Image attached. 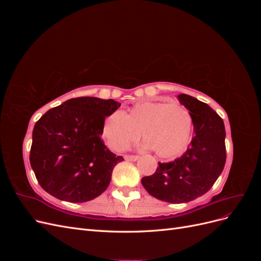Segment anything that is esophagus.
<instances>
[{"mask_svg":"<svg viewBox=\"0 0 261 261\" xmlns=\"http://www.w3.org/2000/svg\"><path fill=\"white\" fill-rule=\"evenodd\" d=\"M125 160L126 161H136L138 160V155H125Z\"/></svg>","mask_w":261,"mask_h":261,"instance_id":"1","label":"esophagus"}]
</instances>
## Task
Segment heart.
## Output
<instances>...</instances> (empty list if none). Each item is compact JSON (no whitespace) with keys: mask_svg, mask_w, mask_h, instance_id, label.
<instances>
[{"mask_svg":"<svg viewBox=\"0 0 261 261\" xmlns=\"http://www.w3.org/2000/svg\"><path fill=\"white\" fill-rule=\"evenodd\" d=\"M192 127V115L184 106L146 101L124 114L112 113L103 124L102 135L110 148L122 152L138 139L140 133L144 148H152L161 158H171L185 149Z\"/></svg>","mask_w":261,"mask_h":261,"instance_id":"b5f03b06","label":"heart"}]
</instances>
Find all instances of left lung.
Here are the masks:
<instances>
[{
  "instance_id": "8db88e82",
  "label": "left lung",
  "mask_w": 261,
  "mask_h": 261,
  "mask_svg": "<svg viewBox=\"0 0 261 261\" xmlns=\"http://www.w3.org/2000/svg\"><path fill=\"white\" fill-rule=\"evenodd\" d=\"M177 98L193 118L191 145L183 155L168 163L159 162L154 174L141 178L150 195L171 203L188 202L206 194L222 173L226 159L222 118L192 96L181 93Z\"/></svg>"
}]
</instances>
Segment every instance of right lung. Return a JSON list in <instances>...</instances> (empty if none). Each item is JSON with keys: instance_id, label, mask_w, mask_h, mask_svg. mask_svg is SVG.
Segmentation results:
<instances>
[{"instance_id": "1", "label": "right lung", "mask_w": 261, "mask_h": 261, "mask_svg": "<svg viewBox=\"0 0 261 261\" xmlns=\"http://www.w3.org/2000/svg\"><path fill=\"white\" fill-rule=\"evenodd\" d=\"M121 103L81 97L65 101L41 116L33 132L30 164L39 184L53 197L85 202L100 196L123 156L101 139L106 117Z\"/></svg>"}]
</instances>
